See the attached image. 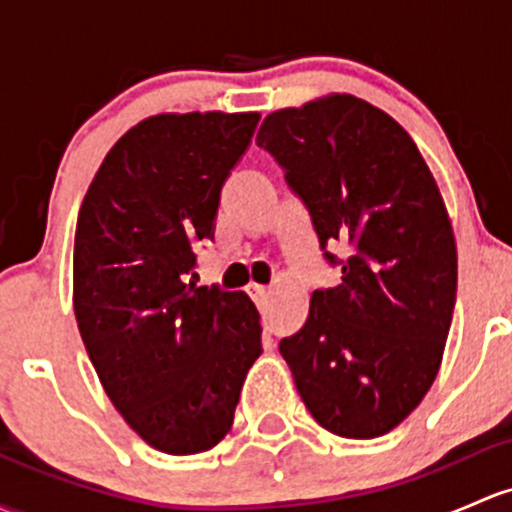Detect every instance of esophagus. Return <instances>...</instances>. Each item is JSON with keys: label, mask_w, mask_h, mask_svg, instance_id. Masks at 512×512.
Returning <instances> with one entry per match:
<instances>
[{"label": "esophagus", "mask_w": 512, "mask_h": 512, "mask_svg": "<svg viewBox=\"0 0 512 512\" xmlns=\"http://www.w3.org/2000/svg\"><path fill=\"white\" fill-rule=\"evenodd\" d=\"M247 292H250V297L255 301H265L267 294H270V289L262 287V284H247Z\"/></svg>", "instance_id": "1"}]
</instances>
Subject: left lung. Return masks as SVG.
<instances>
[{
	"label": "left lung",
	"mask_w": 512,
	"mask_h": 512,
	"mask_svg": "<svg viewBox=\"0 0 512 512\" xmlns=\"http://www.w3.org/2000/svg\"><path fill=\"white\" fill-rule=\"evenodd\" d=\"M257 147L282 166L341 284L311 294L306 324L279 341L311 417L375 439L422 402L456 304V242L417 144L390 115L328 95L265 117ZM348 244L338 261L328 244Z\"/></svg>",
	"instance_id": "obj_1"
}]
</instances>
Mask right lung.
Listing matches in <instances>:
<instances>
[{"instance_id":"add662e5","label":"right lung","mask_w":512,"mask_h":512,"mask_svg":"<svg viewBox=\"0 0 512 512\" xmlns=\"http://www.w3.org/2000/svg\"><path fill=\"white\" fill-rule=\"evenodd\" d=\"M257 112L157 115L107 152L75 228L73 306L107 397L149 446L186 456L233 427L262 326L245 292L188 282Z\"/></svg>"}]
</instances>
